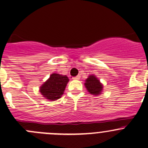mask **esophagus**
<instances>
[{
	"label": "esophagus",
	"instance_id": "esophagus-1",
	"mask_svg": "<svg viewBox=\"0 0 148 148\" xmlns=\"http://www.w3.org/2000/svg\"><path fill=\"white\" fill-rule=\"evenodd\" d=\"M74 79H77V80H78V79H80V76L79 75H78V76H77V77H74Z\"/></svg>",
	"mask_w": 148,
	"mask_h": 148
}]
</instances>
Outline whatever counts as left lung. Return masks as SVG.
I'll return each instance as SVG.
<instances>
[{
	"instance_id": "obj_1",
	"label": "left lung",
	"mask_w": 148,
	"mask_h": 148,
	"mask_svg": "<svg viewBox=\"0 0 148 148\" xmlns=\"http://www.w3.org/2000/svg\"><path fill=\"white\" fill-rule=\"evenodd\" d=\"M84 85L88 92L91 95L97 96L100 95L101 92H102L103 85L99 82V80L95 77V75L89 76V77L85 81Z\"/></svg>"
}]
</instances>
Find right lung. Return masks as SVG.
<instances>
[{
  "mask_svg": "<svg viewBox=\"0 0 148 148\" xmlns=\"http://www.w3.org/2000/svg\"><path fill=\"white\" fill-rule=\"evenodd\" d=\"M69 81V79L66 75L53 73L40 86V92L46 99L55 101L62 97Z\"/></svg>",
  "mask_w": 148,
  "mask_h": 148,
  "instance_id": "add662e5",
  "label": "right lung"
}]
</instances>
